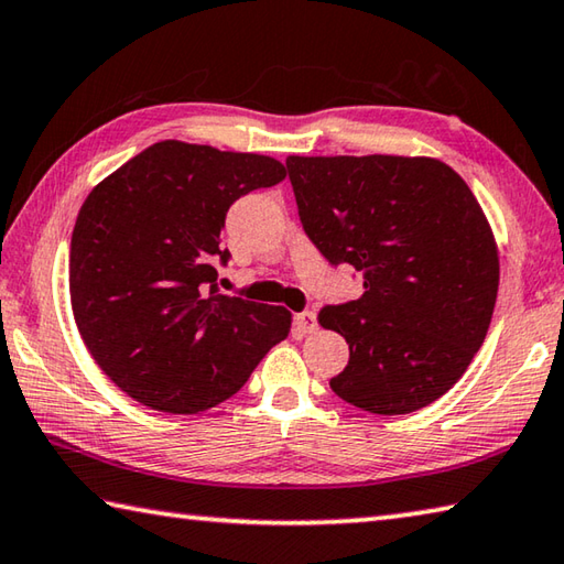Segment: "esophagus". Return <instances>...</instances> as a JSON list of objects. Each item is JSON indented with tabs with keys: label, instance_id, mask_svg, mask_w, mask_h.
Instances as JSON below:
<instances>
[{
	"label": "esophagus",
	"instance_id": "obj_1",
	"mask_svg": "<svg viewBox=\"0 0 564 564\" xmlns=\"http://www.w3.org/2000/svg\"><path fill=\"white\" fill-rule=\"evenodd\" d=\"M295 325H299L301 333H313L315 327H317V315H315V311L295 313Z\"/></svg>",
	"mask_w": 564,
	"mask_h": 564
}]
</instances>
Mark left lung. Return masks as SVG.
Instances as JSON below:
<instances>
[{"label":"left lung","instance_id":"8db88e82","mask_svg":"<svg viewBox=\"0 0 564 564\" xmlns=\"http://www.w3.org/2000/svg\"><path fill=\"white\" fill-rule=\"evenodd\" d=\"M303 231L330 265L362 273V299L317 321L350 345L333 392L372 414L446 394L484 345L498 251L456 172L429 158H289Z\"/></svg>","mask_w":564,"mask_h":564}]
</instances>
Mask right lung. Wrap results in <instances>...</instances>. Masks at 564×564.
Wrapping results in <instances>:
<instances>
[{
  "instance_id": "obj_1",
  "label": "right lung",
  "mask_w": 564,
  "mask_h": 564,
  "mask_svg": "<svg viewBox=\"0 0 564 564\" xmlns=\"http://www.w3.org/2000/svg\"><path fill=\"white\" fill-rule=\"evenodd\" d=\"M285 177L281 162L155 142L88 194L70 237L68 285L88 352L122 392L197 414L247 384L289 337L281 305L224 295L217 261L229 207Z\"/></svg>"
}]
</instances>
